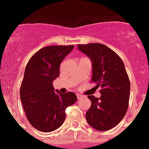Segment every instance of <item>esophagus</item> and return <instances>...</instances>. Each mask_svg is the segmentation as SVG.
<instances>
[{
  "label": "esophagus",
  "mask_w": 149,
  "mask_h": 149,
  "mask_svg": "<svg viewBox=\"0 0 149 149\" xmlns=\"http://www.w3.org/2000/svg\"><path fill=\"white\" fill-rule=\"evenodd\" d=\"M77 99H80V98L84 97V96L80 95V94H77Z\"/></svg>",
  "instance_id": "34e87169"
}]
</instances>
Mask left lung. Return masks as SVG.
<instances>
[{"mask_svg": "<svg viewBox=\"0 0 149 149\" xmlns=\"http://www.w3.org/2000/svg\"><path fill=\"white\" fill-rule=\"evenodd\" d=\"M78 49L92 62V82L101 87L100 97L90 95L91 106L86 121L98 131H108L118 125L127 111L130 81L125 64L117 54L100 43L78 45Z\"/></svg>", "mask_w": 149, "mask_h": 149, "instance_id": "8db88e82", "label": "left lung"}]
</instances>
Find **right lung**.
Here are the masks:
<instances>
[{
  "mask_svg": "<svg viewBox=\"0 0 149 149\" xmlns=\"http://www.w3.org/2000/svg\"><path fill=\"white\" fill-rule=\"evenodd\" d=\"M74 45H51L41 49L28 62L20 97L28 120L35 128L51 132L60 127L65 110L77 101L72 92L56 93L52 82L59 76L61 62Z\"/></svg>",
  "mask_w": 149,
  "mask_h": 149,
  "instance_id": "obj_1",
  "label": "right lung"
}]
</instances>
